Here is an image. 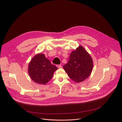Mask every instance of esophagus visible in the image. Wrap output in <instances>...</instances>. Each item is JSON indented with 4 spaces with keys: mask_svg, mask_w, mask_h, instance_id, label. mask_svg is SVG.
<instances>
[{
    "mask_svg": "<svg viewBox=\"0 0 122 122\" xmlns=\"http://www.w3.org/2000/svg\"><path fill=\"white\" fill-rule=\"evenodd\" d=\"M56 66L58 68H62V66L61 65H57Z\"/></svg>",
    "mask_w": 122,
    "mask_h": 122,
    "instance_id": "34e87169",
    "label": "esophagus"
}]
</instances>
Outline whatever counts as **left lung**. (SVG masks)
Returning <instances> with one entry per match:
<instances>
[{"label": "left lung", "mask_w": 122, "mask_h": 122, "mask_svg": "<svg viewBox=\"0 0 122 122\" xmlns=\"http://www.w3.org/2000/svg\"><path fill=\"white\" fill-rule=\"evenodd\" d=\"M91 55L79 46L70 54L68 62L63 66L68 76L76 82L83 81L91 75L93 68Z\"/></svg>", "instance_id": "8db88e82"}]
</instances>
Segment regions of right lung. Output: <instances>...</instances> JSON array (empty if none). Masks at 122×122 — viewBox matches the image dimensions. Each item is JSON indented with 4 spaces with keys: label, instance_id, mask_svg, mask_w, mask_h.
<instances>
[{
    "label": "right lung",
    "instance_id": "add662e5",
    "mask_svg": "<svg viewBox=\"0 0 122 122\" xmlns=\"http://www.w3.org/2000/svg\"><path fill=\"white\" fill-rule=\"evenodd\" d=\"M58 68L52 65L43 54L34 56L29 63L28 72L30 78L35 82L46 85L52 78Z\"/></svg>",
    "mask_w": 122,
    "mask_h": 122
}]
</instances>
